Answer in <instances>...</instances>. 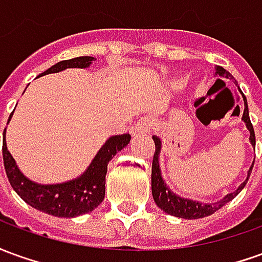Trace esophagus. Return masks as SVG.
<instances>
[{
	"mask_svg": "<svg viewBox=\"0 0 262 262\" xmlns=\"http://www.w3.org/2000/svg\"><path fill=\"white\" fill-rule=\"evenodd\" d=\"M151 126H153V120H151V118L143 116V118H140V119L137 120L132 133H133V136H144V135H147L148 132H150Z\"/></svg>",
	"mask_w": 262,
	"mask_h": 262,
	"instance_id": "1",
	"label": "esophagus"
}]
</instances>
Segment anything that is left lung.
<instances>
[{
	"instance_id": "1",
	"label": "left lung",
	"mask_w": 262,
	"mask_h": 262,
	"mask_svg": "<svg viewBox=\"0 0 262 262\" xmlns=\"http://www.w3.org/2000/svg\"><path fill=\"white\" fill-rule=\"evenodd\" d=\"M216 75H220V77H227V78H231V74L220 66H216ZM244 98V112H243V120L247 126V129L250 130V142L255 148V135H254V127L251 125V120H250V116H248V105L247 99ZM154 144H156V151H154L153 156V165H151V193H153L154 202L159 206L161 210H164L168 214H172V216H177V217H182V219H201V217H206L209 214L214 213L216 210H219L222 206H225L226 203L230 202L233 198H236L243 188L246 187L248 178H250V174H251V170H253V165L250 167L247 174V180L243 182L240 187L237 188L234 192L226 195L222 201L214 203H201L196 202V201H191V199H185V198H181L172 193L170 191V188L167 187L161 178V171H160V164H159V153L161 150V142L157 136H153Z\"/></svg>"
}]
</instances>
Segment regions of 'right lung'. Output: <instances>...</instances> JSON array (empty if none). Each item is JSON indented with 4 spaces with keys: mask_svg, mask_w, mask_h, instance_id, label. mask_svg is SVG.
Listing matches in <instances>:
<instances>
[{
    "mask_svg": "<svg viewBox=\"0 0 262 262\" xmlns=\"http://www.w3.org/2000/svg\"><path fill=\"white\" fill-rule=\"evenodd\" d=\"M94 57L81 56L75 59L63 60L50 69L43 71L39 77L50 73H59L70 67L85 69L91 64ZM14 114V112H12ZM12 114L9 115V119ZM8 119V120H9ZM130 142V135L112 136L98 151L92 160L88 170L73 181L56 184V185H40L28 180L15 164L14 157L7 148L5 130L3 137V157L5 172L8 177L11 187L26 203L32 208L42 210L45 213L59 216V217H75L80 214L92 212L105 198V176L108 171V163L115 154L127 146Z\"/></svg>",
    "mask_w": 262,
    "mask_h": 262,
    "instance_id": "right-lung-1",
    "label": "right lung"
}]
</instances>
